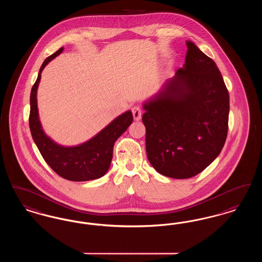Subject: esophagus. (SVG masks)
Returning <instances> with one entry per match:
<instances>
[{"mask_svg": "<svg viewBox=\"0 0 262 262\" xmlns=\"http://www.w3.org/2000/svg\"><path fill=\"white\" fill-rule=\"evenodd\" d=\"M132 112H133V116H134V119L136 121H139L141 119V116H142V111L141 109L138 107V106H135L133 107L132 109Z\"/></svg>", "mask_w": 262, "mask_h": 262, "instance_id": "obj_1", "label": "esophagus"}]
</instances>
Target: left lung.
Instances as JSON below:
<instances>
[{"instance_id":"left-lung-1","label":"left lung","mask_w":262,"mask_h":262,"mask_svg":"<svg viewBox=\"0 0 262 262\" xmlns=\"http://www.w3.org/2000/svg\"><path fill=\"white\" fill-rule=\"evenodd\" d=\"M186 61L162 91L143 104L145 146L161 174L188 179L220 154L228 134L230 101L215 62L187 41Z\"/></svg>"}]
</instances>
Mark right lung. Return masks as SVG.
<instances>
[{"mask_svg": "<svg viewBox=\"0 0 262 262\" xmlns=\"http://www.w3.org/2000/svg\"><path fill=\"white\" fill-rule=\"evenodd\" d=\"M62 50V47L44 61L39 70L37 79L31 89L29 114L31 136L44 160L60 177L73 182L99 179L109 170L112 161L114 143L133 123V113H124L95 137L74 147L59 145L47 137L42 129L38 117L36 93L43 69L51 60L60 55Z\"/></svg>", "mask_w": 262, "mask_h": 262, "instance_id": "obj_1", "label": "right lung"}]
</instances>
